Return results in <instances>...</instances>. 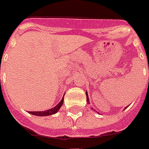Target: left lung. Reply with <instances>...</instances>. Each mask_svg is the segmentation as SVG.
Returning <instances> with one entry per match:
<instances>
[{
    "label": "left lung",
    "instance_id": "8db88e82",
    "mask_svg": "<svg viewBox=\"0 0 149 149\" xmlns=\"http://www.w3.org/2000/svg\"><path fill=\"white\" fill-rule=\"evenodd\" d=\"M86 96H87V102H88V103H89V98H88V95H87V92H86ZM127 108V107H126ZM126 108H125V109H126Z\"/></svg>",
    "mask_w": 149,
    "mask_h": 149
}]
</instances>
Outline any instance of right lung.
I'll return each instance as SVG.
<instances>
[{
    "label": "right lung",
    "mask_w": 149,
    "mask_h": 149,
    "mask_svg": "<svg viewBox=\"0 0 149 149\" xmlns=\"http://www.w3.org/2000/svg\"><path fill=\"white\" fill-rule=\"evenodd\" d=\"M63 101H64V96L61 100V102L58 104H57L54 108L51 109L45 110V111H43V112H29V113L34 116H46L53 115V114L57 113L58 111L60 109V108L62 107V104H63Z\"/></svg>",
    "instance_id": "add662e5"
}]
</instances>
